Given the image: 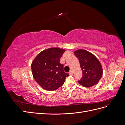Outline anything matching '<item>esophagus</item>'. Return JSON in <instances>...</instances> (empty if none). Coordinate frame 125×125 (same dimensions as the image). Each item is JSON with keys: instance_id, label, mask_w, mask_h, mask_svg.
<instances>
[{"instance_id": "esophagus-1", "label": "esophagus", "mask_w": 125, "mask_h": 125, "mask_svg": "<svg viewBox=\"0 0 125 125\" xmlns=\"http://www.w3.org/2000/svg\"><path fill=\"white\" fill-rule=\"evenodd\" d=\"M69 74H70V75H73V71L72 70L70 71V73H69Z\"/></svg>"}]
</instances>
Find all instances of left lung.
<instances>
[{
  "label": "left lung",
  "mask_w": 125,
  "mask_h": 125,
  "mask_svg": "<svg viewBox=\"0 0 125 125\" xmlns=\"http://www.w3.org/2000/svg\"><path fill=\"white\" fill-rule=\"evenodd\" d=\"M73 53L79 59L82 71V77L79 83L86 87L97 84L103 76L102 66L95 55L83 49H78Z\"/></svg>",
  "instance_id": "left-lung-1"
}]
</instances>
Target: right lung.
<instances>
[{
	"label": "right lung",
	"mask_w": 125,
	"mask_h": 125,
	"mask_svg": "<svg viewBox=\"0 0 125 125\" xmlns=\"http://www.w3.org/2000/svg\"><path fill=\"white\" fill-rule=\"evenodd\" d=\"M65 50L58 47L50 48L40 52L31 64L32 75L36 82L43 89L54 91L61 86L69 76L60 63Z\"/></svg>",
	"instance_id": "1"
}]
</instances>
